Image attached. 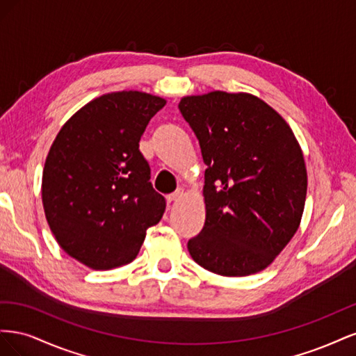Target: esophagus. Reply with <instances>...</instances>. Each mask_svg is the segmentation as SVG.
<instances>
[{"mask_svg":"<svg viewBox=\"0 0 356 356\" xmlns=\"http://www.w3.org/2000/svg\"><path fill=\"white\" fill-rule=\"evenodd\" d=\"M182 196H184V190H182V188H178L177 191L172 193V195H169L166 199H168V202H169V203H172V202H178L179 199H182Z\"/></svg>","mask_w":356,"mask_h":356,"instance_id":"1","label":"esophagus"}]
</instances>
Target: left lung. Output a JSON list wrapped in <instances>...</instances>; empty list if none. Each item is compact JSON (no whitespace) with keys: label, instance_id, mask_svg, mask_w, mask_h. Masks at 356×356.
<instances>
[{"label":"left lung","instance_id":"8db88e82","mask_svg":"<svg viewBox=\"0 0 356 356\" xmlns=\"http://www.w3.org/2000/svg\"><path fill=\"white\" fill-rule=\"evenodd\" d=\"M204 165L202 232L193 260L221 276H248L272 264L298 230L307 172L293 129L251 93L213 90L181 98Z\"/></svg>","mask_w":356,"mask_h":356}]
</instances>
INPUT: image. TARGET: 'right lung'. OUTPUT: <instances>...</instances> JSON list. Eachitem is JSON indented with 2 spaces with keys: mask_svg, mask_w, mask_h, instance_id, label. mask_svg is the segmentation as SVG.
Returning <instances> with one entry per match:
<instances>
[{
  "mask_svg": "<svg viewBox=\"0 0 356 356\" xmlns=\"http://www.w3.org/2000/svg\"><path fill=\"white\" fill-rule=\"evenodd\" d=\"M166 99L138 90L95 98L60 127L42 169L49 227L70 257L93 270L134 261L166 208L139 152Z\"/></svg>",
  "mask_w": 356,
  "mask_h": 356,
  "instance_id": "right-lung-1",
  "label": "right lung"
}]
</instances>
